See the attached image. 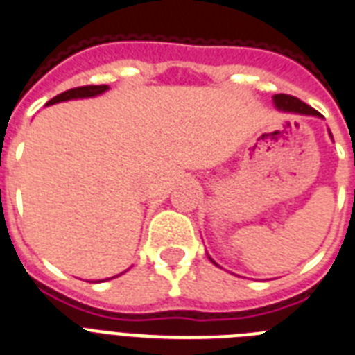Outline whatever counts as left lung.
<instances>
[{"label": "left lung", "instance_id": "left-lung-1", "mask_svg": "<svg viewBox=\"0 0 355 355\" xmlns=\"http://www.w3.org/2000/svg\"><path fill=\"white\" fill-rule=\"evenodd\" d=\"M274 104H276V108L282 110V112H293V113H302V115H315V117H321L320 112H315L312 106L305 104L303 101L297 99V97H293V95H285V94L274 95Z\"/></svg>", "mask_w": 355, "mask_h": 355}]
</instances>
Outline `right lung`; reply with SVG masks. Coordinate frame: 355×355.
Here are the masks:
<instances>
[{
	"label": "right lung",
	"mask_w": 355,
	"mask_h": 355,
	"mask_svg": "<svg viewBox=\"0 0 355 355\" xmlns=\"http://www.w3.org/2000/svg\"><path fill=\"white\" fill-rule=\"evenodd\" d=\"M108 90V85H88V86H79V88H71V90L62 92V94L55 95L53 99L49 101V104L61 103V101H70V99H85V97H95V95L103 94Z\"/></svg>",
	"instance_id": "obj_1"
}]
</instances>
